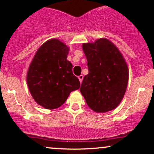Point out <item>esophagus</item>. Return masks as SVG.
<instances>
[{"instance_id":"esophagus-1","label":"esophagus","mask_w":154,"mask_h":154,"mask_svg":"<svg viewBox=\"0 0 154 154\" xmlns=\"http://www.w3.org/2000/svg\"><path fill=\"white\" fill-rule=\"evenodd\" d=\"M78 78H79V82H80V83L82 82V79H83V75H79V77H78Z\"/></svg>"}]
</instances>
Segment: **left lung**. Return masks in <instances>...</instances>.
I'll return each instance as SVG.
<instances>
[{
    "label": "left lung",
    "mask_w": 154,
    "mask_h": 154,
    "mask_svg": "<svg viewBox=\"0 0 154 154\" xmlns=\"http://www.w3.org/2000/svg\"><path fill=\"white\" fill-rule=\"evenodd\" d=\"M89 73L79 91L88 106L97 113L111 111L122 100L129 79L128 64L117 47L106 38L83 43Z\"/></svg>",
    "instance_id": "1"
}]
</instances>
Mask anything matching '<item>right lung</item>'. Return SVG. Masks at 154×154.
Wrapping results in <instances>:
<instances>
[{"label": "right lung", "mask_w": 154, "mask_h": 154, "mask_svg": "<svg viewBox=\"0 0 154 154\" xmlns=\"http://www.w3.org/2000/svg\"><path fill=\"white\" fill-rule=\"evenodd\" d=\"M69 51L58 39L48 40L37 51L28 69L29 92L35 102L45 109L60 107L70 93L80 86L72 73V64L66 59Z\"/></svg>", "instance_id": "add662e5"}]
</instances>
